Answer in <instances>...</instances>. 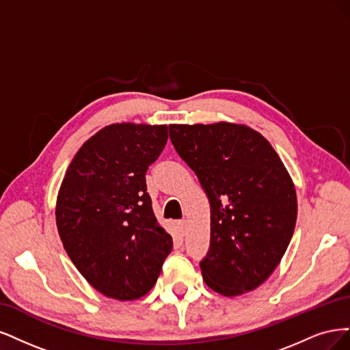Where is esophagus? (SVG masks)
Segmentation results:
<instances>
[{"mask_svg": "<svg viewBox=\"0 0 350 350\" xmlns=\"http://www.w3.org/2000/svg\"><path fill=\"white\" fill-rule=\"evenodd\" d=\"M177 228H178L180 234L185 235V232H186V230H187V224H186V221H178V222H177Z\"/></svg>", "mask_w": 350, "mask_h": 350, "instance_id": "1", "label": "esophagus"}]
</instances>
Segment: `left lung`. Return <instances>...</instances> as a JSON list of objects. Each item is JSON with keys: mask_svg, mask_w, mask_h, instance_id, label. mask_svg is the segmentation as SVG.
<instances>
[{"mask_svg": "<svg viewBox=\"0 0 350 350\" xmlns=\"http://www.w3.org/2000/svg\"><path fill=\"white\" fill-rule=\"evenodd\" d=\"M177 154L211 205L205 284L224 297L260 286L284 257L297 222V191L284 163L257 131L237 123L170 125Z\"/></svg>", "mask_w": 350, "mask_h": 350, "instance_id": "1", "label": "left lung"}]
</instances>
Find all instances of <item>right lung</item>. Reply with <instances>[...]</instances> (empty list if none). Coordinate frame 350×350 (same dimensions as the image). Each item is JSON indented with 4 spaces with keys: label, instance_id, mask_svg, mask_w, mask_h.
<instances>
[{
    "label": "right lung",
    "instance_id": "1",
    "mask_svg": "<svg viewBox=\"0 0 350 350\" xmlns=\"http://www.w3.org/2000/svg\"><path fill=\"white\" fill-rule=\"evenodd\" d=\"M167 138V125L113 123L83 144L61 183L55 215L64 249L109 298L148 294L173 249L145 183Z\"/></svg>",
    "mask_w": 350,
    "mask_h": 350
}]
</instances>
